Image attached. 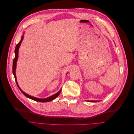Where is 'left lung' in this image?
Returning a JSON list of instances; mask_svg holds the SVG:
<instances>
[{
  "label": "left lung",
  "mask_w": 134,
  "mask_h": 134,
  "mask_svg": "<svg viewBox=\"0 0 134 134\" xmlns=\"http://www.w3.org/2000/svg\"><path fill=\"white\" fill-rule=\"evenodd\" d=\"M89 102H97V100H89Z\"/></svg>",
  "instance_id": "obj_1"
}]
</instances>
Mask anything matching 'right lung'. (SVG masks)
Returning <instances> with one entry per match:
<instances>
[{"label": "right lung", "instance_id": "1", "mask_svg": "<svg viewBox=\"0 0 134 134\" xmlns=\"http://www.w3.org/2000/svg\"><path fill=\"white\" fill-rule=\"evenodd\" d=\"M23 37L24 36L23 35L21 37V41H20V42L16 45V47H15V58L13 60V75H14V76L15 78V82L16 83H17V85L18 87L19 88V89L20 90V91H21L22 92V93H23V94L25 95V96H26L27 97H28V98H29L32 100H36V101H38V102H50V101L53 100L54 99H55L56 97H57L59 94L61 92V90H60L58 93H56V94L52 95L49 97H48V98H44V99H41V98H36V97H32L31 96H30L28 95V94H27V93H25L24 92H23L21 89L19 88L18 84L17 83V78H16V75H15V69H16V65H17V59H18V50H19V46L20 45H21V42L22 41V40L23 39Z\"/></svg>", "mask_w": 134, "mask_h": 134}]
</instances>
